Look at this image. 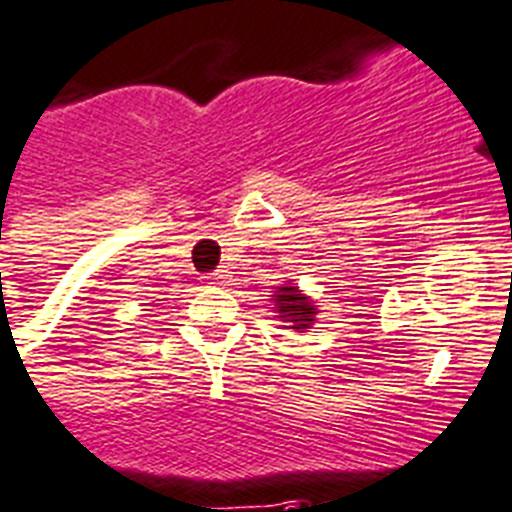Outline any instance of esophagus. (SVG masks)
<instances>
[{
  "mask_svg": "<svg viewBox=\"0 0 512 512\" xmlns=\"http://www.w3.org/2000/svg\"><path fill=\"white\" fill-rule=\"evenodd\" d=\"M227 274H225V269H217V272H211V274H206L204 277V282L206 285H219V282L225 280Z\"/></svg>",
  "mask_w": 512,
  "mask_h": 512,
  "instance_id": "34e87169",
  "label": "esophagus"
}]
</instances>
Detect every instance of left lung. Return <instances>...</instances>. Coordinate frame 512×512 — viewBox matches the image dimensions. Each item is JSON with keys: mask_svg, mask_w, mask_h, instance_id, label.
<instances>
[{"mask_svg": "<svg viewBox=\"0 0 512 512\" xmlns=\"http://www.w3.org/2000/svg\"><path fill=\"white\" fill-rule=\"evenodd\" d=\"M274 303H277V311H280L282 322H290L293 329H308L311 322H314L316 308L298 293V287H280L277 295H274Z\"/></svg>", "mask_w": 512, "mask_h": 512, "instance_id": "1", "label": "left lung"}]
</instances>
